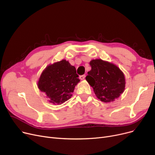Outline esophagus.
<instances>
[{"label":"esophagus","instance_id":"1","mask_svg":"<svg viewBox=\"0 0 155 155\" xmlns=\"http://www.w3.org/2000/svg\"><path fill=\"white\" fill-rule=\"evenodd\" d=\"M85 75H80V80H84V79L85 78Z\"/></svg>","mask_w":155,"mask_h":155}]
</instances>
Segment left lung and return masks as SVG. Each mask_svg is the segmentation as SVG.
Listing matches in <instances>:
<instances>
[{"instance_id": "left-lung-1", "label": "left lung", "mask_w": 155, "mask_h": 155, "mask_svg": "<svg viewBox=\"0 0 155 155\" xmlns=\"http://www.w3.org/2000/svg\"><path fill=\"white\" fill-rule=\"evenodd\" d=\"M90 65L91 70L88 71L85 78L97 98L104 102H110L123 93L125 77L116 65L101 59L91 61Z\"/></svg>"}]
</instances>
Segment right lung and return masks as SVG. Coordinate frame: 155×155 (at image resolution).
Segmentation results:
<instances>
[{"label":"right lung","instance_id":"right-lung-1","mask_svg":"<svg viewBox=\"0 0 155 155\" xmlns=\"http://www.w3.org/2000/svg\"><path fill=\"white\" fill-rule=\"evenodd\" d=\"M76 68L68 61L63 60L48 66L41 75L38 87L44 92L49 102L61 104L68 101L80 82Z\"/></svg>","mask_w":155,"mask_h":155}]
</instances>
